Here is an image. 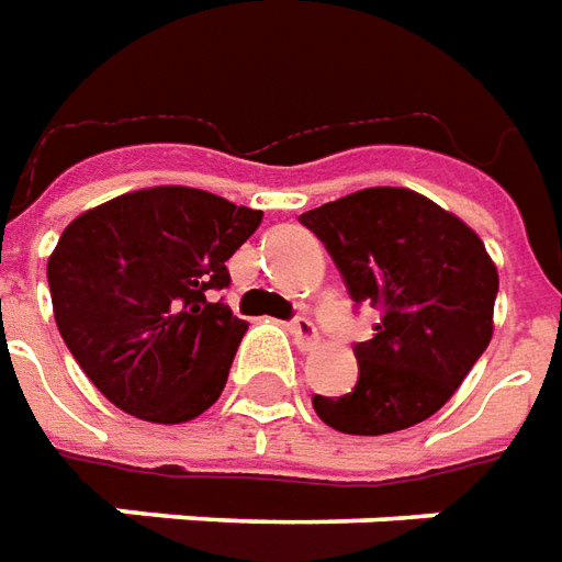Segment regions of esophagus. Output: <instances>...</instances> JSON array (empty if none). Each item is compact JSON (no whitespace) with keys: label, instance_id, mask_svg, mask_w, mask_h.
Masks as SVG:
<instances>
[{"label":"esophagus","instance_id":"1","mask_svg":"<svg viewBox=\"0 0 562 562\" xmlns=\"http://www.w3.org/2000/svg\"><path fill=\"white\" fill-rule=\"evenodd\" d=\"M290 336H293L300 351H312L314 345H317V326H314L308 317H296V321L290 324Z\"/></svg>","mask_w":562,"mask_h":562}]
</instances>
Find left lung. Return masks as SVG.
<instances>
[{"instance_id":"left-lung-1","label":"left lung","mask_w":562,"mask_h":562,"mask_svg":"<svg viewBox=\"0 0 562 562\" xmlns=\"http://www.w3.org/2000/svg\"><path fill=\"white\" fill-rule=\"evenodd\" d=\"M353 302L381 308L353 348L360 378L345 396H314L326 427L384 436L427 420L487 351L499 272L472 226L408 187H366L305 211Z\"/></svg>"}]
</instances>
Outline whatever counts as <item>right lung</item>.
<instances>
[{"label": "right lung", "mask_w": 562, "mask_h": 562, "mask_svg": "<svg viewBox=\"0 0 562 562\" xmlns=\"http://www.w3.org/2000/svg\"><path fill=\"white\" fill-rule=\"evenodd\" d=\"M262 211L196 187H145L71 221L47 260L59 336L121 412L184 424L224 393L248 324L211 290Z\"/></svg>", "instance_id": "obj_1"}]
</instances>
